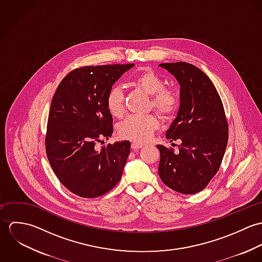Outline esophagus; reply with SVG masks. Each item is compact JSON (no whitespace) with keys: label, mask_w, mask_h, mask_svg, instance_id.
I'll use <instances>...</instances> for the list:
<instances>
[{"label":"esophagus","mask_w":262,"mask_h":262,"mask_svg":"<svg viewBox=\"0 0 262 262\" xmlns=\"http://www.w3.org/2000/svg\"><path fill=\"white\" fill-rule=\"evenodd\" d=\"M143 146H145V144L140 143V142H133V143L131 144V148L133 150L140 149V148H142Z\"/></svg>","instance_id":"esophagus-1"}]
</instances>
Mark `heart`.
I'll use <instances>...</instances> for the list:
<instances>
[{"mask_svg": "<svg viewBox=\"0 0 262 262\" xmlns=\"http://www.w3.org/2000/svg\"><path fill=\"white\" fill-rule=\"evenodd\" d=\"M132 84L151 97L152 107L163 116L174 112L179 106L177 93L168 88H164L163 79L149 70L143 71L132 78ZM108 111L114 117H121L125 111L124 94L120 86L112 88L106 98ZM159 120L153 115L128 116L118 126V133L121 137L143 142L151 138L153 133L159 128Z\"/></svg>", "mask_w": 262, "mask_h": 262, "instance_id": "1", "label": "heart"}]
</instances>
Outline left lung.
Here are the masks:
<instances>
[{"mask_svg":"<svg viewBox=\"0 0 262 262\" xmlns=\"http://www.w3.org/2000/svg\"><path fill=\"white\" fill-rule=\"evenodd\" d=\"M180 86V108L166 138L181 140L178 153L163 145L158 173L171 189L192 194L208 186L219 170L228 142V123L220 96L211 79L187 62L161 63Z\"/></svg>","mask_w":262,"mask_h":262,"instance_id":"obj_1","label":"left lung"}]
</instances>
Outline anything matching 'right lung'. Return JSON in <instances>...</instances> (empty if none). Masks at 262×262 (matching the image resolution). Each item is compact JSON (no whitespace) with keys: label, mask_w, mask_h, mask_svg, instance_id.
<instances>
[{"label":"right lung","mask_w":262,"mask_h":262,"mask_svg":"<svg viewBox=\"0 0 262 262\" xmlns=\"http://www.w3.org/2000/svg\"><path fill=\"white\" fill-rule=\"evenodd\" d=\"M134 67H85L67 75L53 96L45 139L49 163L60 183L81 198H97L115 187L130 154L128 140L98 150L112 136L106 98L113 84Z\"/></svg>","instance_id":"1"}]
</instances>
